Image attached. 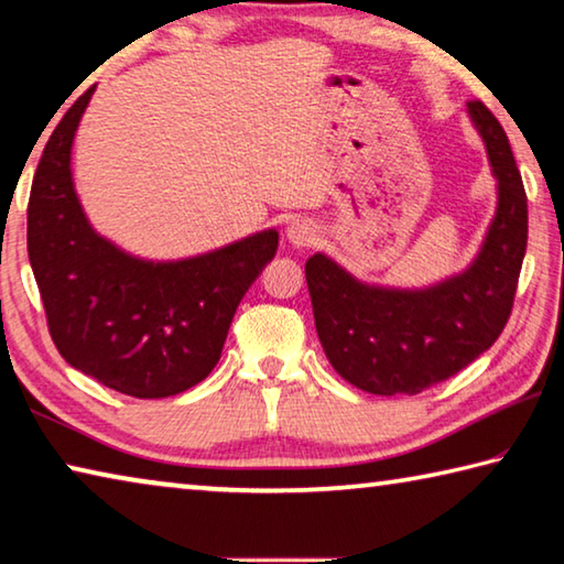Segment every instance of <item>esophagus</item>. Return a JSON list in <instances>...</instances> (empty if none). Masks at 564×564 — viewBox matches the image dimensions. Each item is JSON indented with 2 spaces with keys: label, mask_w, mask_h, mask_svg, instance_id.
Wrapping results in <instances>:
<instances>
[{
  "label": "esophagus",
  "mask_w": 564,
  "mask_h": 564,
  "mask_svg": "<svg viewBox=\"0 0 564 564\" xmlns=\"http://www.w3.org/2000/svg\"><path fill=\"white\" fill-rule=\"evenodd\" d=\"M284 235H288V239H290L294 247H310L312 242H315L317 229H315V225H312L310 219L297 217V219L290 221L288 229H284Z\"/></svg>",
  "instance_id": "esophagus-1"
}]
</instances>
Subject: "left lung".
<instances>
[{
	"instance_id": "obj_1",
	"label": "left lung",
	"mask_w": 564,
	"mask_h": 564,
	"mask_svg": "<svg viewBox=\"0 0 564 564\" xmlns=\"http://www.w3.org/2000/svg\"><path fill=\"white\" fill-rule=\"evenodd\" d=\"M482 137L497 209L467 270L430 288H382L312 254L304 276L329 365L369 394H417L490 349L512 312L528 249V195L505 129L482 101H467Z\"/></svg>"
}]
</instances>
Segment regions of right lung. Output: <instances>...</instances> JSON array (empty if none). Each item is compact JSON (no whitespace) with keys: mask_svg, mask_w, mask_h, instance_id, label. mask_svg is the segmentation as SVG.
<instances>
[{"mask_svg":"<svg viewBox=\"0 0 564 564\" xmlns=\"http://www.w3.org/2000/svg\"><path fill=\"white\" fill-rule=\"evenodd\" d=\"M95 87L54 127L36 164L26 249L50 335L67 362L140 400L180 394L215 369L245 292L272 262L276 229L184 260L134 257L101 237L72 180V142Z\"/></svg>","mask_w":564,"mask_h":564,"instance_id":"right-lung-1","label":"right lung"}]
</instances>
